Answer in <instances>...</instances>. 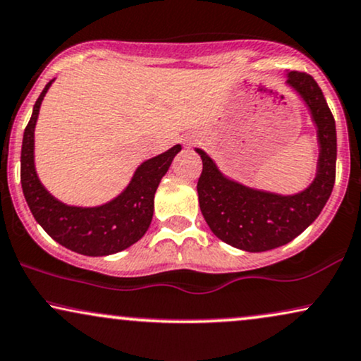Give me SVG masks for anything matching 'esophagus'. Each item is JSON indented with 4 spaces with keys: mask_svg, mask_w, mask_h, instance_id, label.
<instances>
[{
    "mask_svg": "<svg viewBox=\"0 0 361 361\" xmlns=\"http://www.w3.org/2000/svg\"><path fill=\"white\" fill-rule=\"evenodd\" d=\"M192 142H194V140H190V142H189V144H192Z\"/></svg>",
    "mask_w": 361,
    "mask_h": 361,
    "instance_id": "obj_1",
    "label": "esophagus"
}]
</instances>
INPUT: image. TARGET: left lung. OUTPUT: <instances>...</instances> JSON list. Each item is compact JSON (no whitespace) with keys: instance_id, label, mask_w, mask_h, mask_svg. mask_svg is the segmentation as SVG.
I'll use <instances>...</instances> for the list:
<instances>
[{"instance_id":"1","label":"left lung","mask_w":361,"mask_h":361,"mask_svg":"<svg viewBox=\"0 0 361 361\" xmlns=\"http://www.w3.org/2000/svg\"><path fill=\"white\" fill-rule=\"evenodd\" d=\"M286 85L305 102L317 127L319 154L308 188L289 195L249 188L224 176L202 149H195L202 159L197 194L204 219L221 241L247 252L293 241L319 216L335 185L336 127L322 88L301 72H289Z\"/></svg>"}]
</instances>
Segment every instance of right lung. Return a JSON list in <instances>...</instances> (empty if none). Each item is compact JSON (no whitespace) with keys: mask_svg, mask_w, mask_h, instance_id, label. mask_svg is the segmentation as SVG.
Returning a JSON list of instances; mask_svg holds the SVG:
<instances>
[{"mask_svg":"<svg viewBox=\"0 0 361 361\" xmlns=\"http://www.w3.org/2000/svg\"><path fill=\"white\" fill-rule=\"evenodd\" d=\"M51 82L33 106L21 145V188L31 214L50 238L83 256H109L130 247L147 233L154 216V195L173 157L177 144L164 154L142 162L126 189L112 201L95 207L68 206L48 192L35 169V126L39 106Z\"/></svg>","mask_w":361,"mask_h":361,"instance_id":"1","label":"right lung"}]
</instances>
